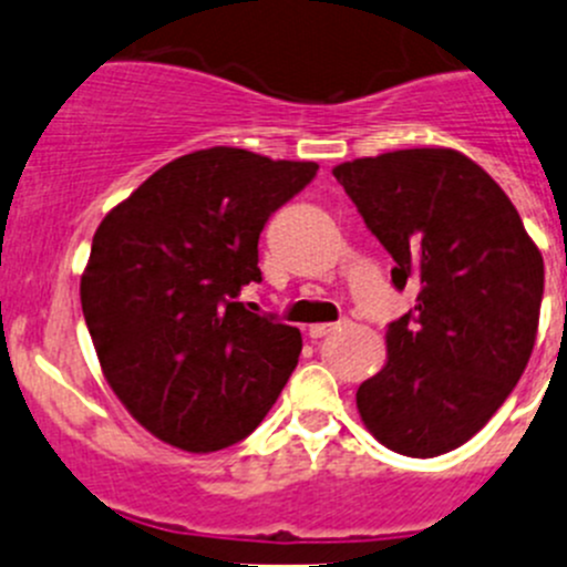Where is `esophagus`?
<instances>
[{
    "label": "esophagus",
    "instance_id": "34e87169",
    "mask_svg": "<svg viewBox=\"0 0 567 567\" xmlns=\"http://www.w3.org/2000/svg\"><path fill=\"white\" fill-rule=\"evenodd\" d=\"M337 329V323H316V326H310V337H326V334H331V331Z\"/></svg>",
    "mask_w": 567,
    "mask_h": 567
}]
</instances>
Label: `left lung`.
Here are the masks:
<instances>
[{"label":"left lung","mask_w":567,"mask_h":567,"mask_svg":"<svg viewBox=\"0 0 567 567\" xmlns=\"http://www.w3.org/2000/svg\"><path fill=\"white\" fill-rule=\"evenodd\" d=\"M331 173L392 255L394 288L416 285L414 310L386 331L390 359L359 386V414L394 453H450L496 414L527 368L540 251L499 183L458 151L381 153Z\"/></svg>","instance_id":"8db88e82"}]
</instances>
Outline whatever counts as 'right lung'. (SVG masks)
I'll return each instance as SVG.
<instances>
[{
  "mask_svg": "<svg viewBox=\"0 0 567 567\" xmlns=\"http://www.w3.org/2000/svg\"><path fill=\"white\" fill-rule=\"evenodd\" d=\"M316 173V162L208 147L153 173L95 230L84 320L109 386L162 442L230 447L288 384L299 329L249 312L238 296L262 279L268 216Z\"/></svg>",
  "mask_w": 567,
  "mask_h": 567,
  "instance_id": "obj_1",
  "label": "right lung"
}]
</instances>
